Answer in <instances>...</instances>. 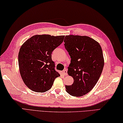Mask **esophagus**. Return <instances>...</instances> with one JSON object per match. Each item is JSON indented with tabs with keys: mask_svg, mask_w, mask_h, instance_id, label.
Wrapping results in <instances>:
<instances>
[{
	"mask_svg": "<svg viewBox=\"0 0 123 123\" xmlns=\"http://www.w3.org/2000/svg\"><path fill=\"white\" fill-rule=\"evenodd\" d=\"M63 74L64 75H68V73H67V69H65L63 71Z\"/></svg>",
	"mask_w": 123,
	"mask_h": 123,
	"instance_id": "1",
	"label": "esophagus"
}]
</instances>
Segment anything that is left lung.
Wrapping results in <instances>:
<instances>
[{
  "label": "left lung",
  "instance_id": "1",
  "mask_svg": "<svg viewBox=\"0 0 123 123\" xmlns=\"http://www.w3.org/2000/svg\"><path fill=\"white\" fill-rule=\"evenodd\" d=\"M64 46L71 57L68 74L74 79L67 92L81 97L92 89L100 78L104 66L102 49L98 42L87 36H65Z\"/></svg>",
  "mask_w": 123,
  "mask_h": 123
}]
</instances>
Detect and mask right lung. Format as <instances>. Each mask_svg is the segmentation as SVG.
Wrapping results in <instances>:
<instances>
[{"label": "right lung", "instance_id": "obj_1", "mask_svg": "<svg viewBox=\"0 0 123 123\" xmlns=\"http://www.w3.org/2000/svg\"><path fill=\"white\" fill-rule=\"evenodd\" d=\"M64 35H35L26 41L18 53V66L22 80L31 90L44 92L50 89L56 78L51 54L63 42Z\"/></svg>", "mask_w": 123, "mask_h": 123}]
</instances>
